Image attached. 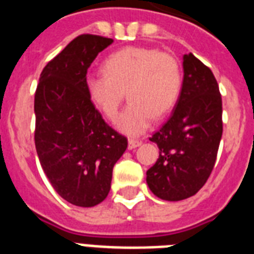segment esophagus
I'll use <instances>...</instances> for the list:
<instances>
[{"label":"esophagus","mask_w":254,"mask_h":254,"mask_svg":"<svg viewBox=\"0 0 254 254\" xmlns=\"http://www.w3.org/2000/svg\"><path fill=\"white\" fill-rule=\"evenodd\" d=\"M142 145V141H139V139H134V138H130L129 141H127V147H129V150H133V148L138 147V146Z\"/></svg>","instance_id":"1"}]
</instances>
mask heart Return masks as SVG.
Here are the masks:
<instances>
[{
  "label": "heart",
  "instance_id": "obj_1",
  "mask_svg": "<svg viewBox=\"0 0 254 254\" xmlns=\"http://www.w3.org/2000/svg\"><path fill=\"white\" fill-rule=\"evenodd\" d=\"M103 71L86 77L88 98L107 119L115 120L127 92L130 103L117 120V127L131 135L143 133L154 117L170 112L183 87L177 60L156 49H120L107 57Z\"/></svg>",
  "mask_w": 254,
  "mask_h": 254
}]
</instances>
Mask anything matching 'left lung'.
I'll return each mask as SVG.
<instances>
[{"instance_id": "obj_1", "label": "left lung", "mask_w": 254, "mask_h": 254, "mask_svg": "<svg viewBox=\"0 0 254 254\" xmlns=\"http://www.w3.org/2000/svg\"><path fill=\"white\" fill-rule=\"evenodd\" d=\"M183 87L170 119L150 141L159 158L146 172L150 190L164 201L194 195L216 160L222 124V96L213 71L197 57L183 56Z\"/></svg>"}]
</instances>
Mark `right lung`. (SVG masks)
Here are the masks:
<instances>
[{"label":"right lung","mask_w":254,"mask_h":254,"mask_svg":"<svg viewBox=\"0 0 254 254\" xmlns=\"http://www.w3.org/2000/svg\"><path fill=\"white\" fill-rule=\"evenodd\" d=\"M112 43L96 35L70 41L43 69L35 94V146L43 171L55 190L79 207L106 199L113 166L127 147L86 90L87 69Z\"/></svg>","instance_id":"right-lung-1"}]
</instances>
